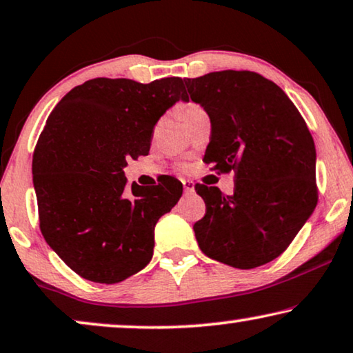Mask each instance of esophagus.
I'll list each match as a JSON object with an SVG mask.
<instances>
[{"label":"esophagus","mask_w":353,"mask_h":353,"mask_svg":"<svg viewBox=\"0 0 353 353\" xmlns=\"http://www.w3.org/2000/svg\"><path fill=\"white\" fill-rule=\"evenodd\" d=\"M183 188H185V192L186 194H192L194 192V183L189 181V180H183Z\"/></svg>","instance_id":"34e87169"}]
</instances>
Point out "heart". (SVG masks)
Listing matches in <instances>:
<instances>
[{
	"label": "heart",
	"mask_w": 353,
	"mask_h": 353,
	"mask_svg": "<svg viewBox=\"0 0 353 353\" xmlns=\"http://www.w3.org/2000/svg\"><path fill=\"white\" fill-rule=\"evenodd\" d=\"M201 108H199L197 105H192V103H189V105H186L185 108H183V114H189V113H194V111H199Z\"/></svg>",
	"instance_id": "obj_1"
}]
</instances>
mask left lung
Segmentation results:
<instances>
[{"label":"left lung","instance_id":"1","mask_svg":"<svg viewBox=\"0 0 353 353\" xmlns=\"http://www.w3.org/2000/svg\"><path fill=\"white\" fill-rule=\"evenodd\" d=\"M185 84L212 122L203 162L236 172L232 196L196 185L207 207L194 224L199 247L237 269L272 261L319 201L315 145L305 121L277 84L253 71H213Z\"/></svg>","mask_w":353,"mask_h":353}]
</instances>
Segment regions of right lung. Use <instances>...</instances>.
<instances>
[{
  "label": "right lung",
  "instance_id": "obj_1",
  "mask_svg": "<svg viewBox=\"0 0 353 353\" xmlns=\"http://www.w3.org/2000/svg\"><path fill=\"white\" fill-rule=\"evenodd\" d=\"M178 100L188 101L181 78H95L48 117L32 165L39 228L83 279L117 283L151 261L156 223L180 201L183 185L165 176L152 188H127L124 168L148 156L152 129Z\"/></svg>",
  "mask_w": 353,
  "mask_h": 353
}]
</instances>
